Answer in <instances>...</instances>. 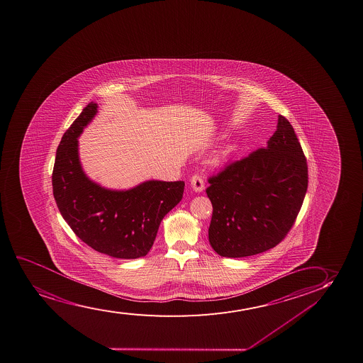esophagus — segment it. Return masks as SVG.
Returning a JSON list of instances; mask_svg holds the SVG:
<instances>
[{
	"label": "esophagus",
	"mask_w": 363,
	"mask_h": 363,
	"mask_svg": "<svg viewBox=\"0 0 363 363\" xmlns=\"http://www.w3.org/2000/svg\"><path fill=\"white\" fill-rule=\"evenodd\" d=\"M190 184H191V188L195 191H202L205 189V179H203L201 174L192 175Z\"/></svg>",
	"instance_id": "34e87169"
}]
</instances>
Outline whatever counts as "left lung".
I'll list each match as a JSON object with an SVG mask.
<instances>
[{"label": "left lung", "mask_w": 363, "mask_h": 363, "mask_svg": "<svg viewBox=\"0 0 363 363\" xmlns=\"http://www.w3.org/2000/svg\"><path fill=\"white\" fill-rule=\"evenodd\" d=\"M213 212L210 244L223 257H246L284 240L308 185L305 153L293 125L280 114L267 147L229 163L208 178Z\"/></svg>", "instance_id": "left-lung-1"}]
</instances>
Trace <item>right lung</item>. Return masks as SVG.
I'll use <instances>...</instances> for the list:
<instances>
[{
	"instance_id": "obj_1",
	"label": "right lung",
	"mask_w": 363,
	"mask_h": 363,
	"mask_svg": "<svg viewBox=\"0 0 363 363\" xmlns=\"http://www.w3.org/2000/svg\"><path fill=\"white\" fill-rule=\"evenodd\" d=\"M90 102L58 145L53 197L75 235L101 254L133 259L149 254L161 220L183 199L184 182L150 180L127 191L101 188L84 174L78 138L97 112Z\"/></svg>"
}]
</instances>
